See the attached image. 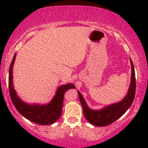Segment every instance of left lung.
<instances>
[{"instance_id": "left-lung-1", "label": "left lung", "mask_w": 148, "mask_h": 148, "mask_svg": "<svg viewBox=\"0 0 148 148\" xmlns=\"http://www.w3.org/2000/svg\"><path fill=\"white\" fill-rule=\"evenodd\" d=\"M130 60L131 69H132L130 84L128 89L127 94L120 102L109 104L99 110H92L88 107L82 95L79 91H77L80 102L83 107L84 115L86 120L90 124L98 127L107 126L122 117L126 112L127 110L130 107L135 98L136 81H135V69H134L133 64L131 59H130Z\"/></svg>"}]
</instances>
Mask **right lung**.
I'll use <instances>...</instances> for the list:
<instances>
[{"instance_id":"right-lung-1","label":"right lung","mask_w":148,"mask_h":148,"mask_svg":"<svg viewBox=\"0 0 148 148\" xmlns=\"http://www.w3.org/2000/svg\"><path fill=\"white\" fill-rule=\"evenodd\" d=\"M16 56V53H15L10 64L8 74L10 96L15 107L21 115L34 123L43 125L54 123L62 115L64 94L69 89H75V86L71 83L59 86L53 97L47 104H28L19 97L13 86V68Z\"/></svg>"}]
</instances>
